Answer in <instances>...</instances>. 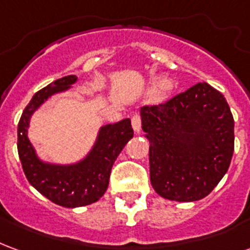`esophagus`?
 Instances as JSON below:
<instances>
[{"label": "esophagus", "mask_w": 250, "mask_h": 250, "mask_svg": "<svg viewBox=\"0 0 250 250\" xmlns=\"http://www.w3.org/2000/svg\"><path fill=\"white\" fill-rule=\"evenodd\" d=\"M131 125H132V128L135 132H141L142 128V122H141V116L139 115H134L132 118H131Z\"/></svg>", "instance_id": "obj_1"}]
</instances>
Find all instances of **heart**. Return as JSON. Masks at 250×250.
Instances as JSON below:
<instances>
[{
	"label": "heart",
	"instance_id": "b5f03b06",
	"mask_svg": "<svg viewBox=\"0 0 250 250\" xmlns=\"http://www.w3.org/2000/svg\"><path fill=\"white\" fill-rule=\"evenodd\" d=\"M166 88H167V82H166V80L159 82L157 84V88H155V92H154V95H157V96L162 95V93L166 91Z\"/></svg>",
	"mask_w": 250,
	"mask_h": 250
}]
</instances>
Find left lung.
I'll use <instances>...</instances> for the list:
<instances>
[{
    "label": "left lung",
    "instance_id": "8db88e82",
    "mask_svg": "<svg viewBox=\"0 0 250 250\" xmlns=\"http://www.w3.org/2000/svg\"><path fill=\"white\" fill-rule=\"evenodd\" d=\"M139 114L154 190L177 202L205 198L226 174L234 150V120L224 95L198 83Z\"/></svg>",
    "mask_w": 250,
    "mask_h": 250
}]
</instances>
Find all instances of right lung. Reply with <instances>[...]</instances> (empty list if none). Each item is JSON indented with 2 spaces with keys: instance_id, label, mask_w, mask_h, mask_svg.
Returning a JSON list of instances; mask_svg holds the SVG:
<instances>
[{
  "instance_id": "right-lung-1",
  "label": "right lung",
  "mask_w": 250,
  "mask_h": 250,
  "mask_svg": "<svg viewBox=\"0 0 250 250\" xmlns=\"http://www.w3.org/2000/svg\"><path fill=\"white\" fill-rule=\"evenodd\" d=\"M77 76L71 75L48 84L35 93L22 112L17 128V150L26 179L33 188L53 204L62 208H80L103 197L108 188L109 174L116 158L134 136L128 118L102 125L89 151L76 162L55 163L39 157L29 141L30 119L53 95L69 91Z\"/></svg>"
}]
</instances>
